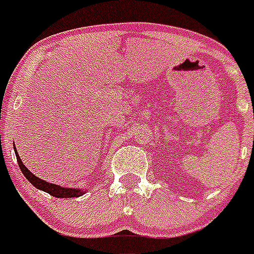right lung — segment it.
I'll list each match as a JSON object with an SVG mask.
<instances>
[{
    "label": "right lung",
    "mask_w": 254,
    "mask_h": 254,
    "mask_svg": "<svg viewBox=\"0 0 254 254\" xmlns=\"http://www.w3.org/2000/svg\"><path fill=\"white\" fill-rule=\"evenodd\" d=\"M15 154H16L17 164H19V167L20 169H21L22 174H24V176L26 177V179H28V181L30 182L31 185L34 186L35 188H38V190H44V192L49 193L51 196L60 197V198H66V197H68V198H75V197H80L81 194H84V190H72V188L60 187V186L53 185V183H48V182L43 181V179L38 178V177H35L33 173L29 172L28 168L22 164L21 159H20V156L17 155L16 147H15Z\"/></svg>",
    "instance_id": "obj_1"
}]
</instances>
